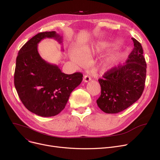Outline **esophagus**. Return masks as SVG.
<instances>
[{
    "mask_svg": "<svg viewBox=\"0 0 160 160\" xmlns=\"http://www.w3.org/2000/svg\"><path fill=\"white\" fill-rule=\"evenodd\" d=\"M90 80H91V78H90V76L88 75H85L84 76V78H83V81H84V82H88Z\"/></svg>",
    "mask_w": 160,
    "mask_h": 160,
    "instance_id": "esophagus-1",
    "label": "esophagus"
}]
</instances>
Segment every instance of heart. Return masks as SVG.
Listing matches in <instances>:
<instances>
[{"label":"heart","mask_w":160,"mask_h":160,"mask_svg":"<svg viewBox=\"0 0 160 160\" xmlns=\"http://www.w3.org/2000/svg\"><path fill=\"white\" fill-rule=\"evenodd\" d=\"M98 51H99L98 48L89 47L84 48L83 52L79 49H75L71 53V58L74 63L80 66H84L87 63L86 57L90 56ZM118 59V56L117 55H111L106 59L105 63L108 66L112 65L116 63Z\"/></svg>","instance_id":"heart-1"}]
</instances>
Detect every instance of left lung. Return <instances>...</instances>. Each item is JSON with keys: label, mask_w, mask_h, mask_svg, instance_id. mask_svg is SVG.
<instances>
[{"label": "left lung", "mask_w": 160, "mask_h": 160, "mask_svg": "<svg viewBox=\"0 0 160 160\" xmlns=\"http://www.w3.org/2000/svg\"><path fill=\"white\" fill-rule=\"evenodd\" d=\"M131 39L134 48L126 63L110 69L99 79L101 93L97 104L105 113L122 112L139 99L144 91L147 63L141 43Z\"/></svg>", "instance_id": "1"}]
</instances>
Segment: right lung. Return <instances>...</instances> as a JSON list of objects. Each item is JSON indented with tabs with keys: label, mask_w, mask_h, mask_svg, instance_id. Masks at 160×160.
Returning a JSON list of instances; mask_svg holds the SVG:
<instances>
[{
	"label": "right lung",
	"mask_w": 160,
	"mask_h": 160,
	"mask_svg": "<svg viewBox=\"0 0 160 160\" xmlns=\"http://www.w3.org/2000/svg\"><path fill=\"white\" fill-rule=\"evenodd\" d=\"M46 38H54L62 42V37L55 31L38 33L27 42L16 58L14 85L27 109L40 116L51 117L65 108L71 92L82 82L83 75L80 72L65 74L58 66L42 58L38 44Z\"/></svg>",
	"instance_id": "add662e5"
}]
</instances>
